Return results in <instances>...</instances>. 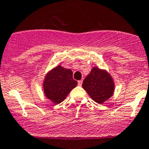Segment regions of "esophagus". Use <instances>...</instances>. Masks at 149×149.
Segmentation results:
<instances>
[{
    "label": "esophagus",
    "mask_w": 149,
    "mask_h": 149,
    "mask_svg": "<svg viewBox=\"0 0 149 149\" xmlns=\"http://www.w3.org/2000/svg\"><path fill=\"white\" fill-rule=\"evenodd\" d=\"M82 84H83V80H79V81H78V86H81Z\"/></svg>",
    "instance_id": "esophagus-1"
}]
</instances>
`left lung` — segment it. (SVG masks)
Listing matches in <instances>:
<instances>
[{
    "mask_svg": "<svg viewBox=\"0 0 149 149\" xmlns=\"http://www.w3.org/2000/svg\"><path fill=\"white\" fill-rule=\"evenodd\" d=\"M83 88L93 101L103 104L113 96L115 83L112 76L105 69L93 67L83 80Z\"/></svg>",
    "mask_w": 149,
    "mask_h": 149,
    "instance_id": "left-lung-1",
    "label": "left lung"
}]
</instances>
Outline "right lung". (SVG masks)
I'll return each instance as SVG.
<instances>
[{"label":"right lung","mask_w":149,"mask_h":149,"mask_svg":"<svg viewBox=\"0 0 149 149\" xmlns=\"http://www.w3.org/2000/svg\"><path fill=\"white\" fill-rule=\"evenodd\" d=\"M72 75L71 69H65L61 65L51 69L46 74L42 83L45 97L56 104L63 102L77 85Z\"/></svg>","instance_id":"obj_1"}]
</instances>
